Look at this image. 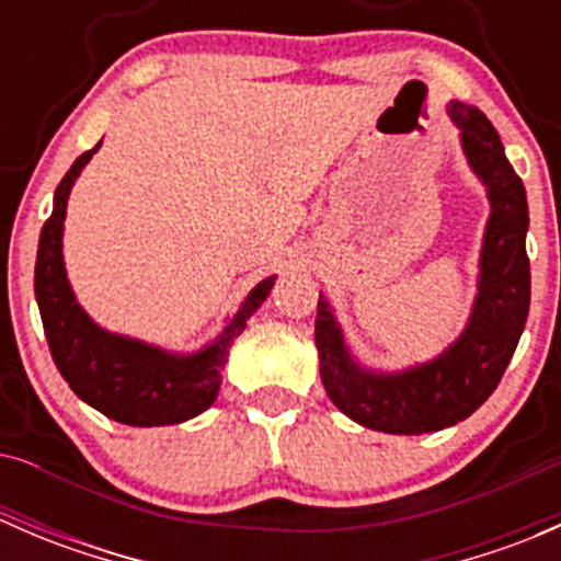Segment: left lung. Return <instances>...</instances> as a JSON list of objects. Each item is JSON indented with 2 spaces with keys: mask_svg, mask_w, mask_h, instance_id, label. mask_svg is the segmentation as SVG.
Here are the masks:
<instances>
[{
  "mask_svg": "<svg viewBox=\"0 0 561 561\" xmlns=\"http://www.w3.org/2000/svg\"><path fill=\"white\" fill-rule=\"evenodd\" d=\"M469 168L485 184L491 217L480 249L478 296L461 336L428 364L382 375L350 355L331 307L317 301L314 342L328 399L355 423L386 434H426L472 415L500 386L529 314L526 190L483 111L454 100Z\"/></svg>",
  "mask_w": 561,
  "mask_h": 561,
  "instance_id": "left-lung-1",
  "label": "left lung"
}]
</instances>
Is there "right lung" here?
<instances>
[{"label": "right lung", "instance_id": "add662e5", "mask_svg": "<svg viewBox=\"0 0 561 561\" xmlns=\"http://www.w3.org/2000/svg\"><path fill=\"white\" fill-rule=\"evenodd\" d=\"M78 157L54 192V211L39 233L35 263V296L43 317L45 339L56 369L81 401L111 421L127 426H171L201 415L214 404L233 339L260 309L276 276L260 282L244 298L211 344L192 355L144 344L138 339L105 331L76 301L65 271L61 233H65L67 197L94 151Z\"/></svg>", "mask_w": 561, "mask_h": 561}]
</instances>
